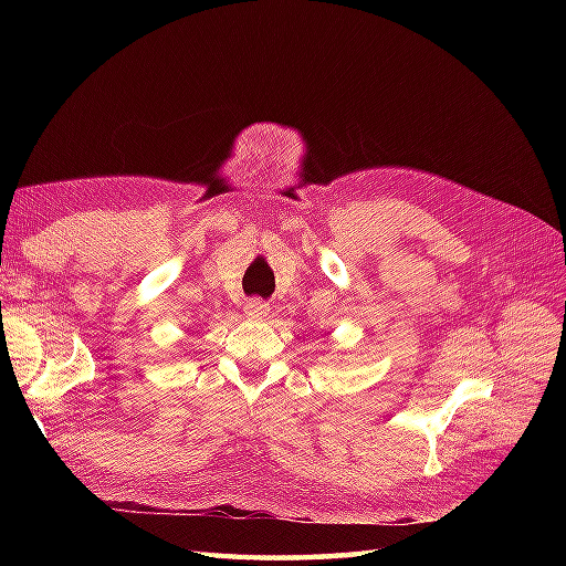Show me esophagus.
I'll use <instances>...</instances> for the list:
<instances>
[{
    "label": "esophagus",
    "instance_id": "esophagus-1",
    "mask_svg": "<svg viewBox=\"0 0 566 566\" xmlns=\"http://www.w3.org/2000/svg\"><path fill=\"white\" fill-rule=\"evenodd\" d=\"M245 314L250 318H264L270 314V304L262 302V298H250V302H245Z\"/></svg>",
    "mask_w": 566,
    "mask_h": 566
}]
</instances>
